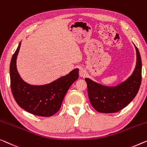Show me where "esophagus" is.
<instances>
[{
    "label": "esophagus",
    "instance_id": "esophagus-1",
    "mask_svg": "<svg viewBox=\"0 0 147 147\" xmlns=\"http://www.w3.org/2000/svg\"><path fill=\"white\" fill-rule=\"evenodd\" d=\"M79 75L81 77H85L86 76V70L83 69H80V71H79Z\"/></svg>",
    "mask_w": 147,
    "mask_h": 147
}]
</instances>
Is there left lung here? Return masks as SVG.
I'll return each mask as SVG.
<instances>
[{
  "mask_svg": "<svg viewBox=\"0 0 147 147\" xmlns=\"http://www.w3.org/2000/svg\"><path fill=\"white\" fill-rule=\"evenodd\" d=\"M134 45L137 53L136 66L132 74L125 81L111 87L85 78L90 102L98 112H117L127 106L136 96L141 83L142 62L139 49Z\"/></svg>",
  "mask_w": 147,
  "mask_h": 147,
  "instance_id": "obj_1",
  "label": "left lung"
}]
</instances>
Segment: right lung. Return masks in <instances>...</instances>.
<instances>
[{"label": "right lung", "mask_w": 147, "mask_h": 147, "mask_svg": "<svg viewBox=\"0 0 147 147\" xmlns=\"http://www.w3.org/2000/svg\"><path fill=\"white\" fill-rule=\"evenodd\" d=\"M21 42L13 55L10 65V86L18 106L32 114L50 117L61 108L63 100L72 84L78 78V69L61 76L49 84L35 86L20 77L16 68V59Z\"/></svg>", "instance_id": "add662e5"}]
</instances>
